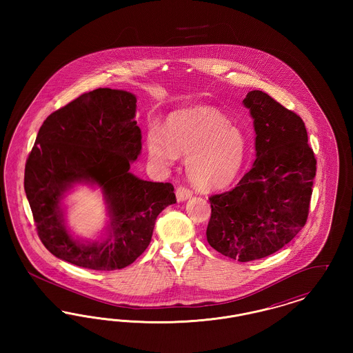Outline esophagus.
Segmentation results:
<instances>
[{
    "mask_svg": "<svg viewBox=\"0 0 353 353\" xmlns=\"http://www.w3.org/2000/svg\"><path fill=\"white\" fill-rule=\"evenodd\" d=\"M192 190L189 189V188H186V186H179L177 189H176V197H177V201H185V200H188V199H190L192 197Z\"/></svg>",
    "mask_w": 353,
    "mask_h": 353,
    "instance_id": "esophagus-1",
    "label": "esophagus"
}]
</instances>
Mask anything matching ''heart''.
<instances>
[{
	"label": "heart",
	"mask_w": 353,
	"mask_h": 353,
	"mask_svg": "<svg viewBox=\"0 0 353 353\" xmlns=\"http://www.w3.org/2000/svg\"><path fill=\"white\" fill-rule=\"evenodd\" d=\"M152 163L168 169L186 154V173L196 186L212 190L232 184L243 168L249 143L241 128L213 107L174 112L165 128L152 125L147 134Z\"/></svg>",
	"instance_id": "1"
}]
</instances>
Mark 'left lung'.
I'll use <instances>...</instances> for the list:
<instances>
[{"label": "left lung", "instance_id": "1", "mask_svg": "<svg viewBox=\"0 0 353 353\" xmlns=\"http://www.w3.org/2000/svg\"><path fill=\"white\" fill-rule=\"evenodd\" d=\"M255 130L256 159L232 190L209 197V245L250 262L282 249L307 222L316 159L304 121L263 91L243 99Z\"/></svg>", "mask_w": 353, "mask_h": 353}]
</instances>
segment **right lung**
<instances>
[{
    "label": "right lung",
    "mask_w": 353,
    "mask_h": 353,
    "mask_svg": "<svg viewBox=\"0 0 353 353\" xmlns=\"http://www.w3.org/2000/svg\"><path fill=\"white\" fill-rule=\"evenodd\" d=\"M131 92L97 88L54 111L39 128L25 165V192L41 242L59 259L84 269L111 271L136 261L151 242L157 216L176 202L170 183L130 173L141 151ZM103 189L110 236L82 244L64 228L59 206L75 182Z\"/></svg>",
    "instance_id": "right-lung-1"
}]
</instances>
